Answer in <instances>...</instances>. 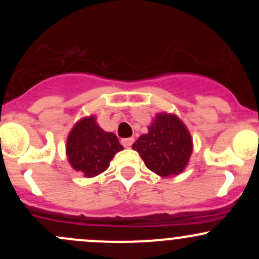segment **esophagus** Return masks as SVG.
I'll return each mask as SVG.
<instances>
[{
    "instance_id": "esophagus-1",
    "label": "esophagus",
    "mask_w": 259,
    "mask_h": 259,
    "mask_svg": "<svg viewBox=\"0 0 259 259\" xmlns=\"http://www.w3.org/2000/svg\"><path fill=\"white\" fill-rule=\"evenodd\" d=\"M133 143H134V139H133V138H125V139H121V144L122 146H125V148H130V146L133 145Z\"/></svg>"
}]
</instances>
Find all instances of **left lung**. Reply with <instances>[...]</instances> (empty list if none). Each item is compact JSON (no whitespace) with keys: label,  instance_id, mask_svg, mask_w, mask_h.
I'll return each instance as SVG.
<instances>
[{"label":"left lung","instance_id":"1","mask_svg":"<svg viewBox=\"0 0 259 259\" xmlns=\"http://www.w3.org/2000/svg\"><path fill=\"white\" fill-rule=\"evenodd\" d=\"M148 134L133 144L146 168L160 177L178 176L188 165L193 140L184 122L174 114H156Z\"/></svg>","mask_w":259,"mask_h":259}]
</instances>
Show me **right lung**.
Returning <instances> with one entry per match:
<instances>
[{"label":"right lung","mask_w":259,"mask_h":259,"mask_svg":"<svg viewBox=\"0 0 259 259\" xmlns=\"http://www.w3.org/2000/svg\"><path fill=\"white\" fill-rule=\"evenodd\" d=\"M120 150L122 146L116 135L104 132L93 115L79 120L67 137L66 154L70 165L85 178L105 171Z\"/></svg>","instance_id":"obj_1"}]
</instances>
